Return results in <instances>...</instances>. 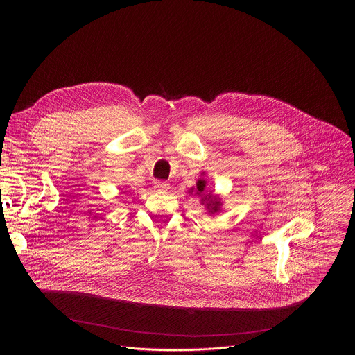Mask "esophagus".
I'll use <instances>...</instances> for the list:
<instances>
[{
	"instance_id": "esophagus-1",
	"label": "esophagus",
	"mask_w": 355,
	"mask_h": 355,
	"mask_svg": "<svg viewBox=\"0 0 355 355\" xmlns=\"http://www.w3.org/2000/svg\"><path fill=\"white\" fill-rule=\"evenodd\" d=\"M155 187H156L159 191H164V189H168V188H170V184H168V182H164V181H156V182H155Z\"/></svg>"
}]
</instances>
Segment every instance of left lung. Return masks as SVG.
<instances>
[{
  "label": "left lung",
  "mask_w": 355,
  "mask_h": 355,
  "mask_svg": "<svg viewBox=\"0 0 355 355\" xmlns=\"http://www.w3.org/2000/svg\"><path fill=\"white\" fill-rule=\"evenodd\" d=\"M202 174H204V173H202ZM205 188H207V181L199 178L198 182H196V188H193V187L189 188V193H192L195 191V195H198L200 198V205H205L207 211L211 215H215L222 209L223 202L218 195H214L212 191L205 192Z\"/></svg>",
  "instance_id": "left-lung-1"
}]
</instances>
